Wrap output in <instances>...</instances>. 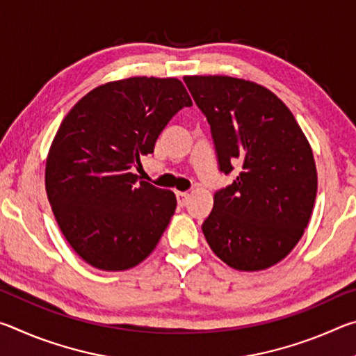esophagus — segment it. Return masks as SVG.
Masks as SVG:
<instances>
[{
    "label": "esophagus",
    "instance_id": "esophagus-1",
    "mask_svg": "<svg viewBox=\"0 0 356 356\" xmlns=\"http://www.w3.org/2000/svg\"><path fill=\"white\" fill-rule=\"evenodd\" d=\"M176 196H177V202H179V206H180V207H184L185 204H186V201L190 200V195H188V193H184V191H177V193H176Z\"/></svg>",
    "mask_w": 356,
    "mask_h": 356
}]
</instances>
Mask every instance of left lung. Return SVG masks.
I'll list each match as a JSON object with an SVG mask.
<instances>
[{"label": "left lung", "instance_id": "8db88e82", "mask_svg": "<svg viewBox=\"0 0 356 356\" xmlns=\"http://www.w3.org/2000/svg\"><path fill=\"white\" fill-rule=\"evenodd\" d=\"M206 114L226 174L202 232L229 267L259 272L282 261L300 242L317 195L311 144L284 102L254 81L227 75L184 76Z\"/></svg>", "mask_w": 356, "mask_h": 356}]
</instances>
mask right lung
Instances as JSON below:
<instances>
[{
	"mask_svg": "<svg viewBox=\"0 0 356 356\" xmlns=\"http://www.w3.org/2000/svg\"><path fill=\"white\" fill-rule=\"evenodd\" d=\"M191 105L177 78L131 76L100 84L63 119L47 155L45 190L63 236L84 262L122 272L155 250L176 195L131 168L154 154L161 130Z\"/></svg>",
	"mask_w": 356,
	"mask_h": 356,
	"instance_id": "right-lung-1",
	"label": "right lung"
}]
</instances>
